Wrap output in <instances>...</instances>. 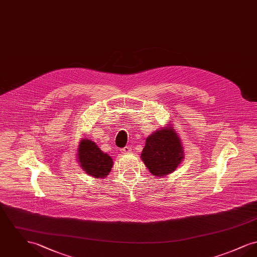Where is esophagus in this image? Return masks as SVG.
Wrapping results in <instances>:
<instances>
[{
  "instance_id": "obj_1",
  "label": "esophagus",
  "mask_w": 257,
  "mask_h": 257,
  "mask_svg": "<svg viewBox=\"0 0 257 257\" xmlns=\"http://www.w3.org/2000/svg\"><path fill=\"white\" fill-rule=\"evenodd\" d=\"M120 151H121V153H122V154H128V153H131L132 149H131V147H123L122 149H121Z\"/></svg>"
}]
</instances>
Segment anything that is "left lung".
I'll return each mask as SVG.
<instances>
[{
	"label": "left lung",
	"mask_w": 257,
	"mask_h": 257,
	"mask_svg": "<svg viewBox=\"0 0 257 257\" xmlns=\"http://www.w3.org/2000/svg\"><path fill=\"white\" fill-rule=\"evenodd\" d=\"M141 157L155 176H166L175 171L184 159V148L173 127L167 126L150 135Z\"/></svg>",
	"instance_id": "left-lung-1"
}]
</instances>
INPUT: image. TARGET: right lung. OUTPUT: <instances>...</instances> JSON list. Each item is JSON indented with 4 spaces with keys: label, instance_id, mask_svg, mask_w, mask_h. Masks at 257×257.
<instances>
[{
    "label": "right lung",
    "instance_id": "right-lung-1",
    "mask_svg": "<svg viewBox=\"0 0 257 257\" xmlns=\"http://www.w3.org/2000/svg\"><path fill=\"white\" fill-rule=\"evenodd\" d=\"M78 161L81 168L94 178H105L112 168V159L104 153L96 144L83 139L78 148Z\"/></svg>",
    "mask_w": 257,
    "mask_h": 257
}]
</instances>
